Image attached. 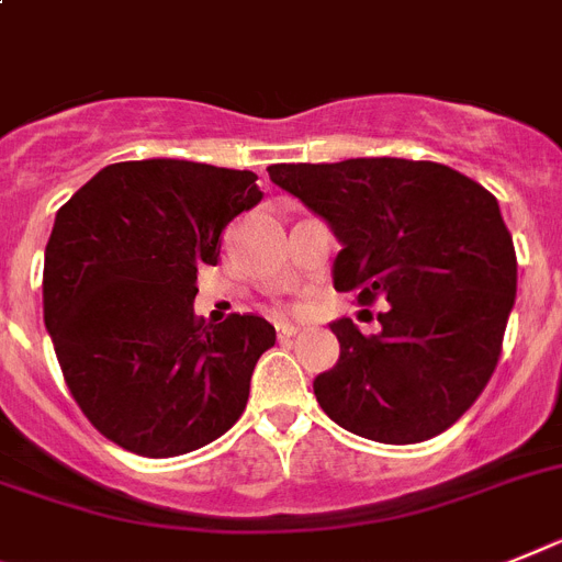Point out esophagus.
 <instances>
[{
  "label": "esophagus",
  "mask_w": 562,
  "mask_h": 562,
  "mask_svg": "<svg viewBox=\"0 0 562 562\" xmlns=\"http://www.w3.org/2000/svg\"><path fill=\"white\" fill-rule=\"evenodd\" d=\"M292 336H299V327H295V324H286V322L278 324V338H292Z\"/></svg>",
  "instance_id": "1"
}]
</instances>
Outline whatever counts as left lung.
Wrapping results in <instances>:
<instances>
[{
	"mask_svg": "<svg viewBox=\"0 0 562 562\" xmlns=\"http://www.w3.org/2000/svg\"><path fill=\"white\" fill-rule=\"evenodd\" d=\"M270 180L341 244L333 286L384 299L382 330L330 324L341 353L315 375L336 425L384 445L448 430L485 391L517 299V255L497 198L451 166L402 157L276 164Z\"/></svg>",
	"mask_w": 562,
	"mask_h": 562,
	"instance_id": "1",
	"label": "left lung"
}]
</instances>
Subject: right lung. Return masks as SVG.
<instances>
[{
    "instance_id": "right-lung-1",
    "label": "right lung",
    "mask_w": 562,
    "mask_h": 562,
    "mask_svg": "<svg viewBox=\"0 0 562 562\" xmlns=\"http://www.w3.org/2000/svg\"><path fill=\"white\" fill-rule=\"evenodd\" d=\"M255 171L128 160L97 171L57 212L42 313L65 384L105 439L166 459L224 437L276 345L261 315H194L198 267L221 232L261 201Z\"/></svg>"
}]
</instances>
